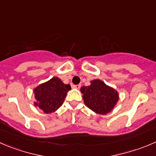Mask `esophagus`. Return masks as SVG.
I'll use <instances>...</instances> for the list:
<instances>
[{"mask_svg":"<svg viewBox=\"0 0 156 156\" xmlns=\"http://www.w3.org/2000/svg\"><path fill=\"white\" fill-rule=\"evenodd\" d=\"M81 87L80 84H78V85H73V88L76 89H80Z\"/></svg>","mask_w":156,"mask_h":156,"instance_id":"esophagus-1","label":"esophagus"}]
</instances>
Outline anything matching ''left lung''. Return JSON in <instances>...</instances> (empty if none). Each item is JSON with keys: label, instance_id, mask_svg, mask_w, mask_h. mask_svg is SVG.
Segmentation results:
<instances>
[{"label": "left lung", "instance_id": "obj_1", "mask_svg": "<svg viewBox=\"0 0 156 156\" xmlns=\"http://www.w3.org/2000/svg\"><path fill=\"white\" fill-rule=\"evenodd\" d=\"M80 91L86 106L102 115L110 112L119 100L117 91L99 80L91 81V85L82 87Z\"/></svg>", "mask_w": 156, "mask_h": 156}]
</instances>
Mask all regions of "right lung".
I'll use <instances>...</instances> for the list:
<instances>
[{
    "label": "right lung",
    "instance_id": "right-lung-1",
    "mask_svg": "<svg viewBox=\"0 0 156 156\" xmlns=\"http://www.w3.org/2000/svg\"><path fill=\"white\" fill-rule=\"evenodd\" d=\"M69 90V84H64L58 77H53L35 89V99L37 102L34 105L45 113L55 112L62 106Z\"/></svg>",
    "mask_w": 156,
    "mask_h": 156
}]
</instances>
